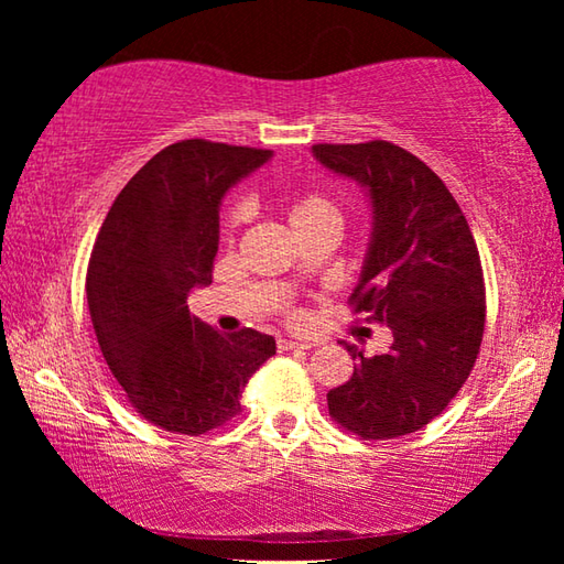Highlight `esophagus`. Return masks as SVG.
<instances>
[{
    "mask_svg": "<svg viewBox=\"0 0 564 564\" xmlns=\"http://www.w3.org/2000/svg\"><path fill=\"white\" fill-rule=\"evenodd\" d=\"M313 346H318V343H316V340L308 343V340H291V338H279V350H295V348H301V350H308V348H313Z\"/></svg>",
    "mask_w": 564,
    "mask_h": 564,
    "instance_id": "1",
    "label": "esophagus"
}]
</instances>
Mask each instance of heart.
I'll return each mask as SVG.
<instances>
[{
  "label": "heart",
  "instance_id": "heart-1",
  "mask_svg": "<svg viewBox=\"0 0 564 564\" xmlns=\"http://www.w3.org/2000/svg\"><path fill=\"white\" fill-rule=\"evenodd\" d=\"M241 221H243V208L234 206L224 218V238H231L236 226ZM289 221H291L293 231H299V228H305V226H313V224H323V221L340 224V212H338L336 202L328 198L326 194H318V191H305V194L293 196L289 202ZM293 318H299V316H293Z\"/></svg>",
  "mask_w": 564,
  "mask_h": 564
}]
</instances>
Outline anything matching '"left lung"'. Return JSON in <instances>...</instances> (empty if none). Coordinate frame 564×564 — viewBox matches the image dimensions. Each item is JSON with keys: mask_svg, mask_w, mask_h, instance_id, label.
<instances>
[{"mask_svg": "<svg viewBox=\"0 0 564 564\" xmlns=\"http://www.w3.org/2000/svg\"><path fill=\"white\" fill-rule=\"evenodd\" d=\"M336 174L360 181L376 228L350 311L386 323L393 346L356 360L328 393V413L360 441H390L425 427L465 386L485 333V279L475 238L443 178L390 141L316 144Z\"/></svg>", "mask_w": 564, "mask_h": 564, "instance_id": "8db88e82", "label": "left lung"}]
</instances>
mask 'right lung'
<instances>
[{"label":"right lung","instance_id":"add662e5","mask_svg":"<svg viewBox=\"0 0 564 564\" xmlns=\"http://www.w3.org/2000/svg\"><path fill=\"white\" fill-rule=\"evenodd\" d=\"M271 151L176 141L111 204L91 248L87 301L99 348L131 408L161 431L206 435L241 413V393L275 352L253 328L221 333L188 313L218 251V204Z\"/></svg>","mask_w":564,"mask_h":564}]
</instances>
